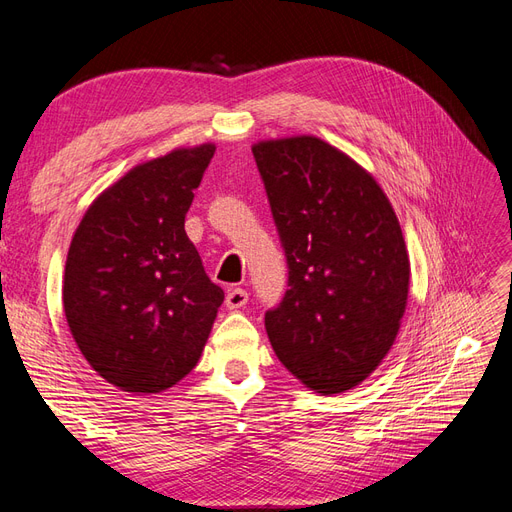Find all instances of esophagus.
I'll return each mask as SVG.
<instances>
[{
  "label": "esophagus",
  "instance_id": "1",
  "mask_svg": "<svg viewBox=\"0 0 512 512\" xmlns=\"http://www.w3.org/2000/svg\"><path fill=\"white\" fill-rule=\"evenodd\" d=\"M247 299H250V294H247V290H243V288H230L228 294H226V307L228 309H241V307H245Z\"/></svg>",
  "mask_w": 512,
  "mask_h": 512
}]
</instances>
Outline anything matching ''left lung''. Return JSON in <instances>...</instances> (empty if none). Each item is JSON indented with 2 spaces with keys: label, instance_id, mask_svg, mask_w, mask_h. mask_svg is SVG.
<instances>
[{
  "label": "left lung",
  "instance_id": "8db88e82",
  "mask_svg": "<svg viewBox=\"0 0 512 512\" xmlns=\"http://www.w3.org/2000/svg\"><path fill=\"white\" fill-rule=\"evenodd\" d=\"M288 260L265 314L277 359L307 389H354L389 354L410 288L397 215L371 173L318 136L252 145Z\"/></svg>",
  "mask_w": 512,
  "mask_h": 512
}]
</instances>
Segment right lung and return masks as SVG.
I'll return each mask as SVG.
<instances>
[{"label":"right lung","mask_w":512,"mask_h":512,"mask_svg":"<svg viewBox=\"0 0 512 512\" xmlns=\"http://www.w3.org/2000/svg\"><path fill=\"white\" fill-rule=\"evenodd\" d=\"M213 153L203 143L136 164L89 205L72 237L61 288L68 327L87 363L121 391L160 393L188 376L224 301L185 235Z\"/></svg>","instance_id":"1"}]
</instances>
